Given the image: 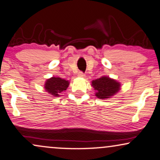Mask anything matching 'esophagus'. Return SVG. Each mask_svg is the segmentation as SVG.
I'll return each mask as SVG.
<instances>
[{"instance_id": "1", "label": "esophagus", "mask_w": 160, "mask_h": 160, "mask_svg": "<svg viewBox=\"0 0 160 160\" xmlns=\"http://www.w3.org/2000/svg\"><path fill=\"white\" fill-rule=\"evenodd\" d=\"M78 77H80V78H84L85 74H84L83 72H79V73H78Z\"/></svg>"}]
</instances>
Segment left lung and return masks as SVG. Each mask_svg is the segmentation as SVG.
Here are the masks:
<instances>
[{"label":"left lung","mask_w":160,"mask_h":160,"mask_svg":"<svg viewBox=\"0 0 160 160\" xmlns=\"http://www.w3.org/2000/svg\"><path fill=\"white\" fill-rule=\"evenodd\" d=\"M92 86L96 91L97 98L106 100L114 96L120 89V83L117 80L108 77H101L97 80H92Z\"/></svg>","instance_id":"obj_1"}]
</instances>
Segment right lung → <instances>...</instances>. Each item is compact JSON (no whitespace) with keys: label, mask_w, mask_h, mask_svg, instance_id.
Listing matches in <instances>:
<instances>
[{"label":"right lung","mask_w":160,"mask_h":160,"mask_svg":"<svg viewBox=\"0 0 160 160\" xmlns=\"http://www.w3.org/2000/svg\"><path fill=\"white\" fill-rule=\"evenodd\" d=\"M69 86V82L60 78H52L48 79L45 82V90L50 94L59 97L62 91L66 90Z\"/></svg>","instance_id":"1"}]
</instances>
